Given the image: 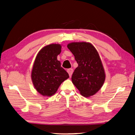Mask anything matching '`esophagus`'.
I'll return each mask as SVG.
<instances>
[{
    "mask_svg": "<svg viewBox=\"0 0 135 135\" xmlns=\"http://www.w3.org/2000/svg\"><path fill=\"white\" fill-rule=\"evenodd\" d=\"M68 73H69V76H71V75H72V74H73V69H68Z\"/></svg>",
    "mask_w": 135,
    "mask_h": 135,
    "instance_id": "34e87169",
    "label": "esophagus"
}]
</instances>
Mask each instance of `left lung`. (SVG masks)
Masks as SVG:
<instances>
[{"instance_id": "1", "label": "left lung", "mask_w": 135, "mask_h": 135, "mask_svg": "<svg viewBox=\"0 0 135 135\" xmlns=\"http://www.w3.org/2000/svg\"><path fill=\"white\" fill-rule=\"evenodd\" d=\"M68 48L78 64L73 73V83L84 97L92 96L103 86L105 74L99 54L92 45L86 42H74Z\"/></svg>"}]
</instances>
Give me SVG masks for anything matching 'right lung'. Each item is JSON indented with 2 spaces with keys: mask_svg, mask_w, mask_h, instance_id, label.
I'll return each mask as SVG.
<instances>
[{
  "mask_svg": "<svg viewBox=\"0 0 135 135\" xmlns=\"http://www.w3.org/2000/svg\"><path fill=\"white\" fill-rule=\"evenodd\" d=\"M61 52L60 44H50L43 48L36 57L31 79L36 91L43 96L54 95L61 84L69 77L57 59Z\"/></svg>",
  "mask_w": 135,
  "mask_h": 135,
  "instance_id": "add662e5",
  "label": "right lung"
}]
</instances>
